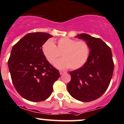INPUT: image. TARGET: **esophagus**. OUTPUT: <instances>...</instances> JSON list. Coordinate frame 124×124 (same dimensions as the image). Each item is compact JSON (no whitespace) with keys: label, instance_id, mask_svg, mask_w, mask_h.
Returning <instances> with one entry per match:
<instances>
[{"label":"esophagus","instance_id":"obj_1","mask_svg":"<svg viewBox=\"0 0 124 124\" xmlns=\"http://www.w3.org/2000/svg\"><path fill=\"white\" fill-rule=\"evenodd\" d=\"M64 73H65V72H64V71H60V74H61H61H64Z\"/></svg>","mask_w":124,"mask_h":124}]
</instances>
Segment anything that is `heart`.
I'll return each mask as SVG.
<instances>
[{
  "instance_id": "1",
  "label": "heart",
  "mask_w": 124,
  "mask_h": 124,
  "mask_svg": "<svg viewBox=\"0 0 124 124\" xmlns=\"http://www.w3.org/2000/svg\"><path fill=\"white\" fill-rule=\"evenodd\" d=\"M42 52L51 64L54 63L61 53L63 58L54 63L56 67L61 70L68 68L77 70L86 63L90 50L86 41L63 37L57 41L56 46L51 40L46 41L42 46Z\"/></svg>"
}]
</instances>
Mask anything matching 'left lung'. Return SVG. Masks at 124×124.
<instances>
[{"instance_id": "obj_1", "label": "left lung", "mask_w": 124, "mask_h": 124, "mask_svg": "<svg viewBox=\"0 0 124 124\" xmlns=\"http://www.w3.org/2000/svg\"><path fill=\"white\" fill-rule=\"evenodd\" d=\"M75 37L86 41L90 52L83 66L70 72L71 79L67 89L74 99L90 102L101 97L110 84L114 71L112 51L100 38L86 33Z\"/></svg>"}]
</instances>
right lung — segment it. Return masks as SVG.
<instances>
[{
    "label": "right lung",
    "instance_id": "1",
    "mask_svg": "<svg viewBox=\"0 0 124 124\" xmlns=\"http://www.w3.org/2000/svg\"><path fill=\"white\" fill-rule=\"evenodd\" d=\"M53 37L47 33L25 35L13 46L8 66L13 84L24 99L40 102L48 99L60 73L46 59L42 46Z\"/></svg>",
    "mask_w": 124,
    "mask_h": 124
}]
</instances>
